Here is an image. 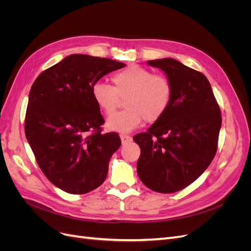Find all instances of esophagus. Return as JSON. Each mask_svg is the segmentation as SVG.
I'll return each mask as SVG.
<instances>
[{
    "label": "esophagus",
    "instance_id": "esophagus-1",
    "mask_svg": "<svg viewBox=\"0 0 251 251\" xmlns=\"http://www.w3.org/2000/svg\"><path fill=\"white\" fill-rule=\"evenodd\" d=\"M120 139H121V142H123V144H126V143L130 142L132 140V137H131V136L126 135V134H120Z\"/></svg>",
    "mask_w": 251,
    "mask_h": 251
}]
</instances>
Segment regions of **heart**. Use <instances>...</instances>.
I'll return each mask as SVG.
<instances>
[{
	"mask_svg": "<svg viewBox=\"0 0 251 251\" xmlns=\"http://www.w3.org/2000/svg\"><path fill=\"white\" fill-rule=\"evenodd\" d=\"M114 86L96 81L92 87L93 100L102 113L110 115L118 107L120 98H126V110L111 115L107 120L110 131L128 133L144 120L153 124L168 112L173 100V85L161 74L148 68L133 65L112 76Z\"/></svg>",
	"mask_w": 251,
	"mask_h": 251,
	"instance_id": "heart-1",
	"label": "heart"
}]
</instances>
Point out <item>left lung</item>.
I'll return each mask as SVG.
<instances>
[{
    "instance_id": "obj_1",
    "label": "left lung",
    "mask_w": 251,
    "mask_h": 251,
    "mask_svg": "<svg viewBox=\"0 0 251 251\" xmlns=\"http://www.w3.org/2000/svg\"><path fill=\"white\" fill-rule=\"evenodd\" d=\"M173 85V100L164 116L148 132L134 136L140 147L137 174L157 193L171 194L192 184L214 159L222 116L204 74L174 58L149 60Z\"/></svg>"
}]
</instances>
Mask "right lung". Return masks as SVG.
<instances>
[{"label": "right lung", "mask_w": 251, "mask_h": 251, "mask_svg": "<svg viewBox=\"0 0 251 251\" xmlns=\"http://www.w3.org/2000/svg\"><path fill=\"white\" fill-rule=\"evenodd\" d=\"M126 64L71 54L43 71L30 89L25 134L40 169L64 192L81 195L107 178L120 147L115 132L102 134L104 119L92 96L103 75Z\"/></svg>", "instance_id": "1"}]
</instances>
